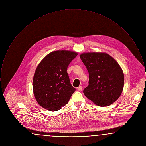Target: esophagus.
<instances>
[{
  "instance_id": "34e87169",
  "label": "esophagus",
  "mask_w": 146,
  "mask_h": 146,
  "mask_svg": "<svg viewBox=\"0 0 146 146\" xmlns=\"http://www.w3.org/2000/svg\"><path fill=\"white\" fill-rule=\"evenodd\" d=\"M82 89H83V86H79L78 88H77V90L78 91H81L82 90Z\"/></svg>"
}]
</instances>
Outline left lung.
Instances as JSON below:
<instances>
[{"label":"left lung","instance_id":"1","mask_svg":"<svg viewBox=\"0 0 146 146\" xmlns=\"http://www.w3.org/2000/svg\"><path fill=\"white\" fill-rule=\"evenodd\" d=\"M80 58L89 72L85 96L97 106L104 107L115 102L124 88V75L121 67L105 52H84Z\"/></svg>","mask_w":146,"mask_h":146}]
</instances>
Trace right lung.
Segmentation results:
<instances>
[{
	"mask_svg": "<svg viewBox=\"0 0 146 146\" xmlns=\"http://www.w3.org/2000/svg\"><path fill=\"white\" fill-rule=\"evenodd\" d=\"M78 55L70 50H57L46 56L38 65L33 79L37 102L50 111H57L68 104L76 89L70 83L67 67Z\"/></svg>",
	"mask_w": 146,
	"mask_h": 146,
	"instance_id": "right-lung-1",
	"label": "right lung"
}]
</instances>
